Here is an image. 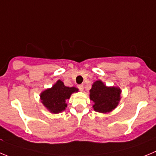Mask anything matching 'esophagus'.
Masks as SVG:
<instances>
[{
  "instance_id": "1",
  "label": "esophagus",
  "mask_w": 156,
  "mask_h": 156,
  "mask_svg": "<svg viewBox=\"0 0 156 156\" xmlns=\"http://www.w3.org/2000/svg\"><path fill=\"white\" fill-rule=\"evenodd\" d=\"M78 88H79V90L82 91L84 89V85H78Z\"/></svg>"
}]
</instances>
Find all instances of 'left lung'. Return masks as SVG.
<instances>
[{
	"instance_id": "obj_1",
	"label": "left lung",
	"mask_w": 156,
	"mask_h": 156,
	"mask_svg": "<svg viewBox=\"0 0 156 156\" xmlns=\"http://www.w3.org/2000/svg\"><path fill=\"white\" fill-rule=\"evenodd\" d=\"M121 91L116 87H106L101 81H96L90 89V99L94 102L93 109L99 113L112 111L118 105Z\"/></svg>"
}]
</instances>
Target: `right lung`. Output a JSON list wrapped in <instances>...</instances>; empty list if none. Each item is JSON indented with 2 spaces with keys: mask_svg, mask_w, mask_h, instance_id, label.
Segmentation results:
<instances>
[{
  "mask_svg": "<svg viewBox=\"0 0 156 156\" xmlns=\"http://www.w3.org/2000/svg\"><path fill=\"white\" fill-rule=\"evenodd\" d=\"M75 92H78V88L65 86L62 81L59 80L51 88L42 92L40 97L43 104L51 113H58L65 109L67 107L66 100Z\"/></svg>",
  "mask_w": 156,
  "mask_h": 156,
  "instance_id": "obj_1",
  "label": "right lung"
}]
</instances>
